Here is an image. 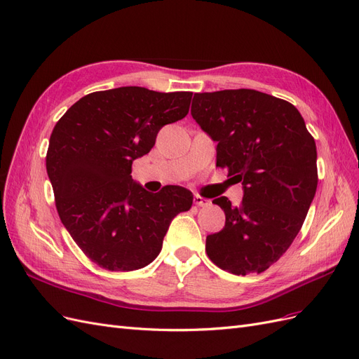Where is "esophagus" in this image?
I'll return each mask as SVG.
<instances>
[{"label": "esophagus", "instance_id": "34e87169", "mask_svg": "<svg viewBox=\"0 0 359 359\" xmlns=\"http://www.w3.org/2000/svg\"><path fill=\"white\" fill-rule=\"evenodd\" d=\"M194 204L198 205V207H207V205H210V201L203 198V196H200V195H195L194 196Z\"/></svg>", "mask_w": 359, "mask_h": 359}]
</instances>
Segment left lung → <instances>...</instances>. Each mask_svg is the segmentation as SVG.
<instances>
[{"label": "left lung", "instance_id": "1", "mask_svg": "<svg viewBox=\"0 0 359 359\" xmlns=\"http://www.w3.org/2000/svg\"><path fill=\"white\" fill-rule=\"evenodd\" d=\"M191 114L216 146V167L243 184V201L213 200L225 226L207 236L205 252L237 276L262 273L303 226L318 188L316 144L291 102L253 89L195 94Z\"/></svg>", "mask_w": 359, "mask_h": 359}]
</instances>
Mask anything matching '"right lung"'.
<instances>
[{"instance_id": "right-lung-1", "label": "right lung", "mask_w": 359, "mask_h": 359, "mask_svg": "<svg viewBox=\"0 0 359 359\" xmlns=\"http://www.w3.org/2000/svg\"><path fill=\"white\" fill-rule=\"evenodd\" d=\"M192 92L123 86L92 92L57 121L46 168L61 222L100 267L133 271L163 249L175 216L192 205V192L165 187L147 192L133 180V161L150 152L167 123L187 116Z\"/></svg>"}]
</instances>
